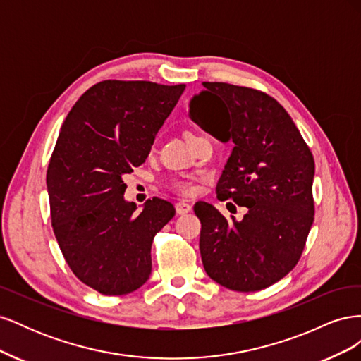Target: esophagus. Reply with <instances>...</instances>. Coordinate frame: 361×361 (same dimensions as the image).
Masks as SVG:
<instances>
[{
  "instance_id": "obj_1",
  "label": "esophagus",
  "mask_w": 361,
  "mask_h": 361,
  "mask_svg": "<svg viewBox=\"0 0 361 361\" xmlns=\"http://www.w3.org/2000/svg\"><path fill=\"white\" fill-rule=\"evenodd\" d=\"M191 209H192V206L190 203H187V202H178L176 203V212L179 215L188 214V212H191Z\"/></svg>"
}]
</instances>
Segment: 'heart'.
Returning <instances> with one entry per match:
<instances>
[{"instance_id":"b5f03b06","label":"heart","mask_w":361,"mask_h":361,"mask_svg":"<svg viewBox=\"0 0 361 361\" xmlns=\"http://www.w3.org/2000/svg\"><path fill=\"white\" fill-rule=\"evenodd\" d=\"M192 137H197V134L192 133V130H187L185 138L190 140ZM173 188L176 190L179 194H192L195 191V179L194 178H183L173 180Z\"/></svg>"}]
</instances>
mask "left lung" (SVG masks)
Returning <instances> with one entry per match:
<instances>
[{"label":"left lung","mask_w":361,"mask_h":361,"mask_svg":"<svg viewBox=\"0 0 361 361\" xmlns=\"http://www.w3.org/2000/svg\"><path fill=\"white\" fill-rule=\"evenodd\" d=\"M191 118L233 141L216 183L218 200L247 206L243 221L197 203L206 274L236 292H256L285 277L302 255L313 224L314 159L274 97L250 87L203 82Z\"/></svg>","instance_id":"1"}]
</instances>
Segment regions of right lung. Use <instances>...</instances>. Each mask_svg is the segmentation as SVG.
Listing matches in <instances>:
<instances>
[{
    "mask_svg": "<svg viewBox=\"0 0 361 361\" xmlns=\"http://www.w3.org/2000/svg\"><path fill=\"white\" fill-rule=\"evenodd\" d=\"M185 87L105 80L61 125L47 171L52 231L73 274L104 295L145 285L154 238L176 214L158 197L137 212L122 178L146 161Z\"/></svg>",
    "mask_w": 361,
    "mask_h": 361,
    "instance_id": "right-lung-1",
    "label": "right lung"
}]
</instances>
